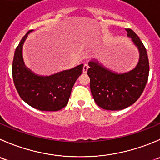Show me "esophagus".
Instances as JSON below:
<instances>
[{"label":"esophagus","mask_w":160,"mask_h":160,"mask_svg":"<svg viewBox=\"0 0 160 160\" xmlns=\"http://www.w3.org/2000/svg\"><path fill=\"white\" fill-rule=\"evenodd\" d=\"M88 68H89V66H88V64L83 65V73H87Z\"/></svg>","instance_id":"34e87169"}]
</instances>
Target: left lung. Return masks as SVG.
Instances as JSON below:
<instances>
[{"mask_svg":"<svg viewBox=\"0 0 160 160\" xmlns=\"http://www.w3.org/2000/svg\"><path fill=\"white\" fill-rule=\"evenodd\" d=\"M126 30L139 53L138 62L134 69L117 72L105 67L96 58L88 62L91 94L96 104L104 109L120 110L133 105L142 94L148 81L149 65L146 49L132 29Z\"/></svg>","mask_w":160,"mask_h":160,"instance_id":"left-lung-1","label":"left lung"}]
</instances>
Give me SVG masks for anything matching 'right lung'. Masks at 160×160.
I'll use <instances>...</instances> for the list:
<instances>
[{"label": "right lung", "instance_id": "1", "mask_svg": "<svg viewBox=\"0 0 160 160\" xmlns=\"http://www.w3.org/2000/svg\"><path fill=\"white\" fill-rule=\"evenodd\" d=\"M29 30L15 49L12 63V77L15 88L26 103L41 111H58L69 102L76 80L83 72V64L49 76L32 72L25 65L22 48Z\"/></svg>", "mask_w": 160, "mask_h": 160}]
</instances>
